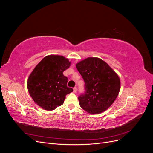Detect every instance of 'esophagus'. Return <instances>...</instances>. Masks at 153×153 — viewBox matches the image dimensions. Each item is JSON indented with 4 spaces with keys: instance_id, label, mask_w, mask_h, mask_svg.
Returning a JSON list of instances; mask_svg holds the SVG:
<instances>
[{
    "instance_id": "1",
    "label": "esophagus",
    "mask_w": 153,
    "mask_h": 153,
    "mask_svg": "<svg viewBox=\"0 0 153 153\" xmlns=\"http://www.w3.org/2000/svg\"><path fill=\"white\" fill-rule=\"evenodd\" d=\"M73 92H75V93H76V92H77V88H76V87L73 88Z\"/></svg>"
}]
</instances>
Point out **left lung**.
Returning a JSON list of instances; mask_svg holds the SVG:
<instances>
[{"label": "left lung", "instance_id": "left-lung-1", "mask_svg": "<svg viewBox=\"0 0 153 153\" xmlns=\"http://www.w3.org/2000/svg\"><path fill=\"white\" fill-rule=\"evenodd\" d=\"M76 66L85 84V94L78 97L80 106L91 114L103 112L119 94V76L107 63L98 57L86 58Z\"/></svg>", "mask_w": 153, "mask_h": 153}]
</instances>
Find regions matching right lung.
I'll list each match as a JSON object with an SVG mask.
<instances>
[{
	"label": "right lung",
	"instance_id": "right-lung-1",
	"mask_svg": "<svg viewBox=\"0 0 153 153\" xmlns=\"http://www.w3.org/2000/svg\"><path fill=\"white\" fill-rule=\"evenodd\" d=\"M71 66L62 55H49L37 64L27 80V89L34 102L46 110L61 106L66 94L73 92L67 87L68 78L63 72Z\"/></svg>",
	"mask_w": 153,
	"mask_h": 153
}]
</instances>
